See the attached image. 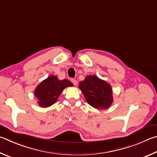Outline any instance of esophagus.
I'll use <instances>...</instances> for the list:
<instances>
[{
	"label": "esophagus",
	"mask_w": 157,
	"mask_h": 157,
	"mask_svg": "<svg viewBox=\"0 0 157 157\" xmlns=\"http://www.w3.org/2000/svg\"><path fill=\"white\" fill-rule=\"evenodd\" d=\"M71 82H72L73 84H74L75 86H76L77 85H78V82H77V81L76 80V79H71Z\"/></svg>",
	"instance_id": "esophagus-1"
}]
</instances>
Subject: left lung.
Listing matches in <instances>:
<instances>
[{
  "label": "left lung",
  "mask_w": 157,
  "mask_h": 157,
  "mask_svg": "<svg viewBox=\"0 0 157 157\" xmlns=\"http://www.w3.org/2000/svg\"><path fill=\"white\" fill-rule=\"evenodd\" d=\"M79 89L87 103L94 108L104 109L109 108L113 102L112 86L97 76L89 75L79 83Z\"/></svg>",
  "instance_id": "8db88e82"
}]
</instances>
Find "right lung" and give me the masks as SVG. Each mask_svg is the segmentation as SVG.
<instances>
[{"mask_svg": "<svg viewBox=\"0 0 157 157\" xmlns=\"http://www.w3.org/2000/svg\"><path fill=\"white\" fill-rule=\"evenodd\" d=\"M73 86L67 79L59 80L56 76L50 75L36 87L34 96L38 98L37 103L41 108H48L56 102L65 87Z\"/></svg>", "mask_w": 157, "mask_h": 157, "instance_id": "right-lung-1", "label": "right lung"}]
</instances>
